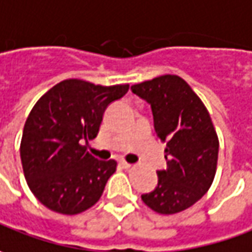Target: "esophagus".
<instances>
[{
	"label": "esophagus",
	"instance_id": "obj_1",
	"mask_svg": "<svg viewBox=\"0 0 252 252\" xmlns=\"http://www.w3.org/2000/svg\"><path fill=\"white\" fill-rule=\"evenodd\" d=\"M120 165H121V166H123V168H126V169H128V168H131V166H132V165H131V163H129V162H126V160H124V159H123V160H120Z\"/></svg>",
	"mask_w": 252,
	"mask_h": 252
}]
</instances>
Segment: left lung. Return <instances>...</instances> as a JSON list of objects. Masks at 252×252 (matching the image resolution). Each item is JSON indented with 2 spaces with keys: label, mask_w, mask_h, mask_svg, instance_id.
<instances>
[{
  "label": "left lung",
  "mask_w": 252,
  "mask_h": 252,
  "mask_svg": "<svg viewBox=\"0 0 252 252\" xmlns=\"http://www.w3.org/2000/svg\"><path fill=\"white\" fill-rule=\"evenodd\" d=\"M131 90L151 104L157 135L166 142L168 169L159 170L157 189L141 197L159 214L181 213L214 181L219 137L213 121L199 95L176 74L134 84Z\"/></svg>",
  "instance_id": "1"
}]
</instances>
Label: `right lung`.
Listing matches in <instances>:
<instances>
[{"mask_svg": "<svg viewBox=\"0 0 252 252\" xmlns=\"http://www.w3.org/2000/svg\"><path fill=\"white\" fill-rule=\"evenodd\" d=\"M128 89L67 79L31 110L19 147L22 169L33 196L52 212L74 216L100 200L117 162L94 158L84 142L97 137L107 105Z\"/></svg>", "mask_w": 252, "mask_h": 252, "instance_id": "add662e5", "label": "right lung"}]
</instances>
